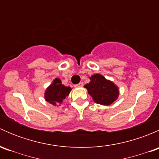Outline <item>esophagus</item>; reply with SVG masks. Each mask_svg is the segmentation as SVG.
Masks as SVG:
<instances>
[{"mask_svg": "<svg viewBox=\"0 0 159 159\" xmlns=\"http://www.w3.org/2000/svg\"><path fill=\"white\" fill-rule=\"evenodd\" d=\"M82 86H83V83H82V82H80V83H78V84H75V87H76V88H81V87H82Z\"/></svg>", "mask_w": 159, "mask_h": 159, "instance_id": "1", "label": "esophagus"}]
</instances>
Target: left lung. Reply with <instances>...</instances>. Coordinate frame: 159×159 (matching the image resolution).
Here are the masks:
<instances>
[{
	"label": "left lung",
	"mask_w": 159,
	"mask_h": 159,
	"mask_svg": "<svg viewBox=\"0 0 159 159\" xmlns=\"http://www.w3.org/2000/svg\"><path fill=\"white\" fill-rule=\"evenodd\" d=\"M91 81L84 85L89 94L97 104L108 105L113 103L118 98L119 91L113 82L105 79L99 74L92 75Z\"/></svg>",
	"instance_id": "1"
}]
</instances>
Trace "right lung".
<instances>
[{
  "instance_id": "right-lung-1",
  "label": "right lung",
  "mask_w": 159,
  "mask_h": 159,
  "mask_svg": "<svg viewBox=\"0 0 159 159\" xmlns=\"http://www.w3.org/2000/svg\"><path fill=\"white\" fill-rule=\"evenodd\" d=\"M71 89L68 86L63 85L61 81L58 78L54 80L52 84L45 91V100L53 105H56L57 103H61L63 99H65L69 94Z\"/></svg>"
}]
</instances>
